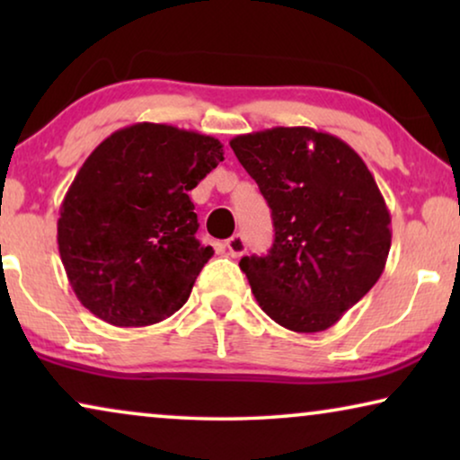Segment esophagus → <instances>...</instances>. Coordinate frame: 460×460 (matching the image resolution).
I'll return each instance as SVG.
<instances>
[{
	"instance_id": "obj_1",
	"label": "esophagus",
	"mask_w": 460,
	"mask_h": 460,
	"mask_svg": "<svg viewBox=\"0 0 460 460\" xmlns=\"http://www.w3.org/2000/svg\"><path fill=\"white\" fill-rule=\"evenodd\" d=\"M226 249H228V253L232 257H241L244 251H247V243H244L243 234H234L226 241Z\"/></svg>"
}]
</instances>
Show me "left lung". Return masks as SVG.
<instances>
[{
  "instance_id": "1",
  "label": "left lung",
  "mask_w": 460,
  "mask_h": 460,
  "mask_svg": "<svg viewBox=\"0 0 460 460\" xmlns=\"http://www.w3.org/2000/svg\"><path fill=\"white\" fill-rule=\"evenodd\" d=\"M272 209L268 255L243 257L257 304L295 332H320L356 305L385 268L392 217L360 155L312 128L230 140Z\"/></svg>"
}]
</instances>
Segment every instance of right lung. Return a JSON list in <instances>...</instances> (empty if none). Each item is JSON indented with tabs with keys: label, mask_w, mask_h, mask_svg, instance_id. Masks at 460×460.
I'll list each match as a JSON object with an SVG mask.
<instances>
[{
	"label": "right lung",
	"mask_w": 460,
	"mask_h": 460,
	"mask_svg": "<svg viewBox=\"0 0 460 460\" xmlns=\"http://www.w3.org/2000/svg\"><path fill=\"white\" fill-rule=\"evenodd\" d=\"M222 148L197 131L136 123L87 156L60 205L58 251L93 316L148 326L186 304L213 255L188 190L224 161Z\"/></svg>",
	"instance_id": "add662e5"
}]
</instances>
